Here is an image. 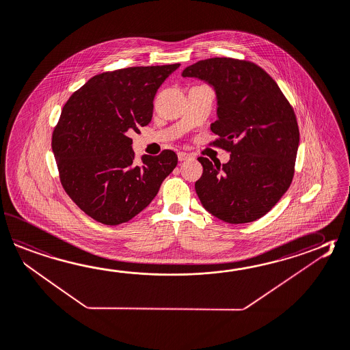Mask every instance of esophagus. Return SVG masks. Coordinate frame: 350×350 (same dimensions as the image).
I'll use <instances>...</instances> for the list:
<instances>
[{
    "mask_svg": "<svg viewBox=\"0 0 350 350\" xmlns=\"http://www.w3.org/2000/svg\"><path fill=\"white\" fill-rule=\"evenodd\" d=\"M177 156H178V159L182 162V161H187V159H191L192 158V154H189V153H186V152H178L177 153Z\"/></svg>",
    "mask_w": 350,
    "mask_h": 350,
    "instance_id": "1",
    "label": "esophagus"
}]
</instances>
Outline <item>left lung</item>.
<instances>
[{
    "label": "left lung",
    "instance_id": "1",
    "mask_svg": "<svg viewBox=\"0 0 350 350\" xmlns=\"http://www.w3.org/2000/svg\"><path fill=\"white\" fill-rule=\"evenodd\" d=\"M183 77L208 82L217 93L213 144L230 152L228 163L200 157L203 174L196 192L203 207L221 221L259 219L291 187L299 146V127L289 100L262 67L245 59L198 61Z\"/></svg>",
    "mask_w": 350,
    "mask_h": 350
}]
</instances>
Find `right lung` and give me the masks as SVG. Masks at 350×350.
I'll return each instance as SVG.
<instances>
[{
    "label": "right lung",
    "instance_id": "right-lung-1",
    "mask_svg": "<svg viewBox=\"0 0 350 350\" xmlns=\"http://www.w3.org/2000/svg\"><path fill=\"white\" fill-rule=\"evenodd\" d=\"M180 64L129 67L88 79L66 102L52 133L59 180L94 221L117 226L141 213L178 162L171 150L137 165L129 133L152 120L158 88Z\"/></svg>",
    "mask_w": 350,
    "mask_h": 350
}]
</instances>
